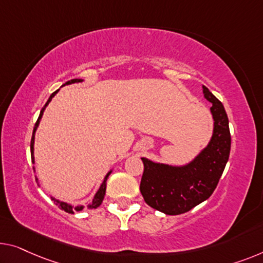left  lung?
Returning a JSON list of instances; mask_svg holds the SVG:
<instances>
[{
    "mask_svg": "<svg viewBox=\"0 0 263 263\" xmlns=\"http://www.w3.org/2000/svg\"><path fill=\"white\" fill-rule=\"evenodd\" d=\"M211 103L213 135L209 143L189 163L171 165L142 157L144 172L140 193L146 204L166 215L184 214L214 193L230 154L229 120L221 101L202 86Z\"/></svg>",
    "mask_w": 263,
    "mask_h": 263,
    "instance_id": "1",
    "label": "left lung"
}]
</instances>
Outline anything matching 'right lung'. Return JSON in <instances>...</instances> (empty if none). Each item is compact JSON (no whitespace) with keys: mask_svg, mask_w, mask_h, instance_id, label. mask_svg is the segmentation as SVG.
I'll list each match as a JSON object with an SVG mask.
<instances>
[{"mask_svg":"<svg viewBox=\"0 0 263 263\" xmlns=\"http://www.w3.org/2000/svg\"><path fill=\"white\" fill-rule=\"evenodd\" d=\"M82 81H84L82 79H73V80L67 81V82H66V84H64L62 86L72 85V84H79V82H82ZM59 91H60V88L57 89L55 92L50 94L49 99L47 100L46 105H45V106L42 107V109H41L40 116H39V118H37V121H36V123H35V126H34V130H33V136H31V142H30V156H31V162H33V163H35V159H34L35 132H36L39 125H40V120H41V118H42V116H44V112H45L46 107L48 106V104L50 103V101H52V99H53L54 97H55V94H57ZM33 169H34V171H35V167H34V166H33ZM112 171H113V169L109 170V171L107 172V174H106V176H105L103 183L100 184L99 189H98V191L96 193V195H94V197H93V199H92V202L89 203V204L87 205V208H91V209H92V208H93V209H97V208L99 206V205L101 204V203H103V199H104V197H105V194H106V183H107V178H108V176L111 175ZM35 179H36V181L39 182V178H37V177H35ZM50 198H52L53 201L57 203V205L60 206L62 210H65L66 213H68V214H74V211H81V210L85 208L84 205H81V204L74 206V205H72V204H69V203H67V202H64V201H60V199H57L55 197H53V196H50Z\"/></svg>","mask_w":263,"mask_h":263,"instance_id":"obj_1","label":"right lung"}]
</instances>
